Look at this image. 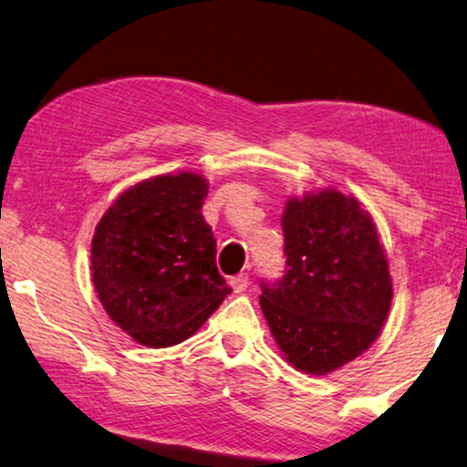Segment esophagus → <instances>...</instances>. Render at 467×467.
Here are the masks:
<instances>
[{"mask_svg":"<svg viewBox=\"0 0 467 467\" xmlns=\"http://www.w3.org/2000/svg\"><path fill=\"white\" fill-rule=\"evenodd\" d=\"M231 286H233L234 293L247 291V286H249V274H236V276L231 278Z\"/></svg>","mask_w":467,"mask_h":467,"instance_id":"34e87169","label":"esophagus"}]
</instances>
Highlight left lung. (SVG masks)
Returning <instances> with one entry per match:
<instances>
[{
	"label": "left lung",
	"mask_w": 467,
	"mask_h": 467,
	"mask_svg": "<svg viewBox=\"0 0 467 467\" xmlns=\"http://www.w3.org/2000/svg\"><path fill=\"white\" fill-rule=\"evenodd\" d=\"M283 233L286 270L262 283V312L288 364L335 372L374 343L390 309L376 224L358 199L327 189L288 199Z\"/></svg>",
	"instance_id": "obj_1"
}]
</instances>
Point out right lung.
<instances>
[{"mask_svg": "<svg viewBox=\"0 0 467 467\" xmlns=\"http://www.w3.org/2000/svg\"><path fill=\"white\" fill-rule=\"evenodd\" d=\"M207 182L179 172L124 191L91 241V276L108 316L145 347H172L202 328L231 286L202 207Z\"/></svg>", "mask_w": 467, "mask_h": 467, "instance_id": "add662e5", "label": "right lung"}]
</instances>
